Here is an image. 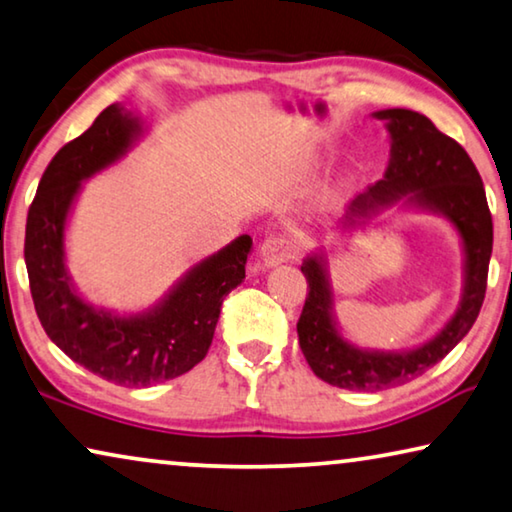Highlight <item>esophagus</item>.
I'll return each mask as SVG.
<instances>
[{
    "label": "esophagus",
    "mask_w": 512,
    "mask_h": 512,
    "mask_svg": "<svg viewBox=\"0 0 512 512\" xmlns=\"http://www.w3.org/2000/svg\"><path fill=\"white\" fill-rule=\"evenodd\" d=\"M301 253V241L292 234H273L262 243V255L264 266H276L282 262H289V259L299 257Z\"/></svg>",
    "instance_id": "obj_1"
}]
</instances>
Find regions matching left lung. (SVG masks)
Returning a JSON list of instances; mask_svg holds the SVG:
<instances>
[{
	"mask_svg": "<svg viewBox=\"0 0 512 512\" xmlns=\"http://www.w3.org/2000/svg\"><path fill=\"white\" fill-rule=\"evenodd\" d=\"M377 117L388 121L393 140L391 163L384 179L352 204V213L368 216L402 197L446 213L464 241L467 287L455 317L432 342L402 354L363 352L347 345L335 331L322 262L317 257L305 259L301 271L310 292L296 324L301 352L319 379L349 391H381L407 384L451 352L483 308L492 255V213L483 179L462 144L441 133L425 114L391 108L377 112Z\"/></svg>",
	"mask_w": 512,
	"mask_h": 512,
	"instance_id": "obj_1",
	"label": "left lung"
}]
</instances>
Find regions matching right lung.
Returning a JSON list of instances; mask_svg holds the SVG:
<instances>
[{"instance_id":"obj_1","label":"right lung","mask_w":512,"mask_h":512,"mask_svg":"<svg viewBox=\"0 0 512 512\" xmlns=\"http://www.w3.org/2000/svg\"><path fill=\"white\" fill-rule=\"evenodd\" d=\"M137 121L110 105L45 167L27 213L25 262L36 315L48 338L75 363L119 386L147 388L181 377L207 356L220 305L246 278L253 246L239 236L204 259L151 312L112 317L73 292L64 271V223L80 181L124 154Z\"/></svg>"}]
</instances>
